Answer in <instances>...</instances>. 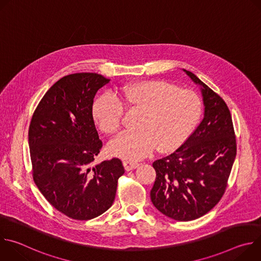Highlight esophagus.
I'll use <instances>...</instances> for the list:
<instances>
[{
	"instance_id": "34e87169",
	"label": "esophagus",
	"mask_w": 261,
	"mask_h": 261,
	"mask_svg": "<svg viewBox=\"0 0 261 261\" xmlns=\"http://www.w3.org/2000/svg\"><path fill=\"white\" fill-rule=\"evenodd\" d=\"M139 166V163L134 162V161H124V167L127 171L133 170Z\"/></svg>"
}]
</instances>
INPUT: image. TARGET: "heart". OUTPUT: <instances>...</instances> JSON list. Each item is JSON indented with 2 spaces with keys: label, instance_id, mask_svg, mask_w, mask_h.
<instances>
[{
  "label": "heart",
  "instance_id": "b5f03b06",
  "mask_svg": "<svg viewBox=\"0 0 261 261\" xmlns=\"http://www.w3.org/2000/svg\"><path fill=\"white\" fill-rule=\"evenodd\" d=\"M114 95L104 94L93 105V117L102 132H119L124 108L140 111L135 127L111 141V155L138 160L157 146L159 152L178 147L187 139L202 114L200 97L191 90L180 89L164 81H141L122 86Z\"/></svg>",
  "mask_w": 261,
  "mask_h": 261
}]
</instances>
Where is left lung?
Segmentation results:
<instances>
[{
    "instance_id": "1",
    "label": "left lung",
    "mask_w": 261,
    "mask_h": 261,
    "mask_svg": "<svg viewBox=\"0 0 261 261\" xmlns=\"http://www.w3.org/2000/svg\"><path fill=\"white\" fill-rule=\"evenodd\" d=\"M184 71L201 87L204 116L175 152L153 163L156 180L151 199L165 216L192 221L208 213L224 194L237 155V140L225 101L195 74Z\"/></svg>"
}]
</instances>
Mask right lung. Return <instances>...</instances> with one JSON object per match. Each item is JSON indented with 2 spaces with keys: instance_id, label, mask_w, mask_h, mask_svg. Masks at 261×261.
Instances as JSON below:
<instances>
[{
  "instance_id": "right-lung-1",
  "label": "right lung",
  "mask_w": 261,
  "mask_h": 261,
  "mask_svg": "<svg viewBox=\"0 0 261 261\" xmlns=\"http://www.w3.org/2000/svg\"><path fill=\"white\" fill-rule=\"evenodd\" d=\"M108 83L97 73L62 77L36 107L29 128L34 181L55 208L74 220H91L113 205L125 172L118 158L93 166L103 145L94 97Z\"/></svg>"
}]
</instances>
